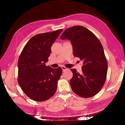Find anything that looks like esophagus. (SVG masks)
<instances>
[{"instance_id":"obj_1","label":"esophagus","mask_w":125,"mask_h":125,"mask_svg":"<svg viewBox=\"0 0 125 125\" xmlns=\"http://www.w3.org/2000/svg\"><path fill=\"white\" fill-rule=\"evenodd\" d=\"M62 70H63V71H65L66 70H67V68H66V67H65V66H62Z\"/></svg>"}]
</instances>
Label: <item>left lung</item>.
<instances>
[{"label":"left lung","instance_id":"left-lung-1","mask_svg":"<svg viewBox=\"0 0 125 125\" xmlns=\"http://www.w3.org/2000/svg\"><path fill=\"white\" fill-rule=\"evenodd\" d=\"M60 39L70 41L73 55L83 62L81 73L71 69L72 90L82 97L96 95L104 84L107 72V60L100 41L89 30L80 25L66 29Z\"/></svg>","mask_w":125,"mask_h":125}]
</instances>
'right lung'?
Segmentation results:
<instances>
[{
  "mask_svg": "<svg viewBox=\"0 0 125 125\" xmlns=\"http://www.w3.org/2000/svg\"><path fill=\"white\" fill-rule=\"evenodd\" d=\"M62 31L38 34L26 44L19 58L18 83L30 99L37 102L46 101L53 96L61 76L62 68L46 66L51 47Z\"/></svg>",
  "mask_w": 125,
  "mask_h": 125,
  "instance_id": "add662e5",
  "label": "right lung"
}]
</instances>
